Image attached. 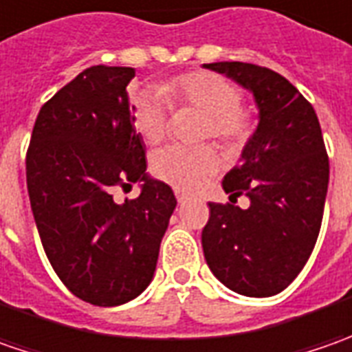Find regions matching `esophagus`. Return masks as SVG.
<instances>
[{
	"instance_id": "1",
	"label": "esophagus",
	"mask_w": 352,
	"mask_h": 352,
	"mask_svg": "<svg viewBox=\"0 0 352 352\" xmlns=\"http://www.w3.org/2000/svg\"><path fill=\"white\" fill-rule=\"evenodd\" d=\"M176 199H178V204H186V201H188V196L182 194V192H176Z\"/></svg>"
}]
</instances>
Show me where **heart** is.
<instances>
[{
    "label": "heart",
    "instance_id": "1",
    "mask_svg": "<svg viewBox=\"0 0 352 352\" xmlns=\"http://www.w3.org/2000/svg\"><path fill=\"white\" fill-rule=\"evenodd\" d=\"M170 102L194 105L206 113L201 137L215 139L225 146L243 142L252 131V119L241 109L243 91L223 76L213 72H190L164 86ZM168 100L158 89L142 88L133 96V123L137 133L151 144L160 142L168 129ZM219 166L217 156L210 146H182L170 144L153 156L156 178L170 186L190 192Z\"/></svg>",
    "mask_w": 352,
    "mask_h": 352
}]
</instances>
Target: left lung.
Here are the masks:
<instances>
[{"mask_svg":"<svg viewBox=\"0 0 352 352\" xmlns=\"http://www.w3.org/2000/svg\"><path fill=\"white\" fill-rule=\"evenodd\" d=\"M204 68L249 89L258 107V125L223 178L229 199L245 194L250 206L210 204L204 256L229 290L268 298L290 286L318 241L329 184L321 127L311 103L274 70L247 62Z\"/></svg>","mask_w":352,"mask_h":352,"instance_id":"1","label":"left lung"}]
</instances>
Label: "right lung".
<instances>
[{
    "label": "right lung",
    "instance_id": "add662e5",
    "mask_svg": "<svg viewBox=\"0 0 352 352\" xmlns=\"http://www.w3.org/2000/svg\"><path fill=\"white\" fill-rule=\"evenodd\" d=\"M135 68L91 66L48 100L27 151V190L43 249L76 298L94 305L135 300L155 276L176 197L146 174L127 84ZM142 194L113 201L119 185Z\"/></svg>",
    "mask_w": 352,
    "mask_h": 352
}]
</instances>
